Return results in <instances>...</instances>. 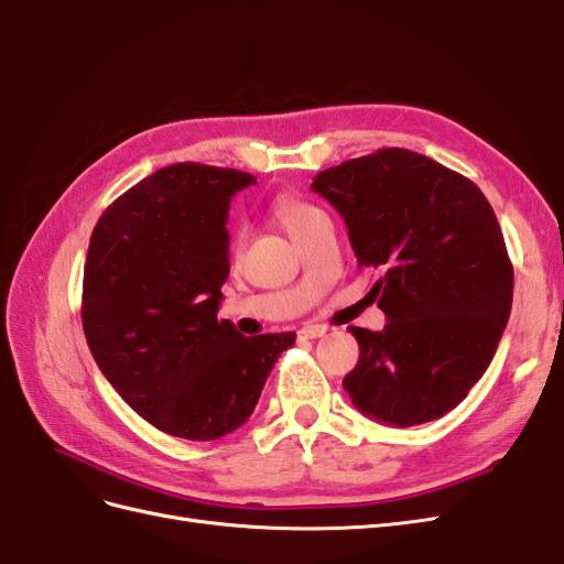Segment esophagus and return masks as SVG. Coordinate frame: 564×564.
<instances>
[{"label": "esophagus", "mask_w": 564, "mask_h": 564, "mask_svg": "<svg viewBox=\"0 0 564 564\" xmlns=\"http://www.w3.org/2000/svg\"><path fill=\"white\" fill-rule=\"evenodd\" d=\"M324 334H327V329L317 327V324H308V327L299 329V338H319V336H324Z\"/></svg>", "instance_id": "obj_1"}]
</instances>
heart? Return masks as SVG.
<instances>
[{"label":"heart","instance_id":"heart-1","mask_svg":"<svg viewBox=\"0 0 564 564\" xmlns=\"http://www.w3.org/2000/svg\"><path fill=\"white\" fill-rule=\"evenodd\" d=\"M315 214H319L317 207H311V204H305L292 195H282L275 199V216L289 235L303 228Z\"/></svg>","mask_w":564,"mask_h":564}]
</instances>
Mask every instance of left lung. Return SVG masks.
I'll use <instances>...</instances> for the list:
<instances>
[{
    "instance_id": "8db88e82",
    "label": "left lung",
    "mask_w": 564,
    "mask_h": 564,
    "mask_svg": "<svg viewBox=\"0 0 564 564\" xmlns=\"http://www.w3.org/2000/svg\"><path fill=\"white\" fill-rule=\"evenodd\" d=\"M313 191L346 220L357 265L388 324L350 327L360 360L344 379L352 404L398 429L429 423L480 381L513 303V265L480 187L404 148L324 169Z\"/></svg>"
}]
</instances>
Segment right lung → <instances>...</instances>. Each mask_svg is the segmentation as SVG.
<instances>
[{"mask_svg":"<svg viewBox=\"0 0 564 564\" xmlns=\"http://www.w3.org/2000/svg\"><path fill=\"white\" fill-rule=\"evenodd\" d=\"M253 181L237 169L164 166L94 228L84 336L122 400L166 435L207 442L240 429L294 346V332L247 338L216 317L230 272V199Z\"/></svg>","mask_w":564,"mask_h":564,"instance_id":"1","label":"right lung"}]
</instances>
